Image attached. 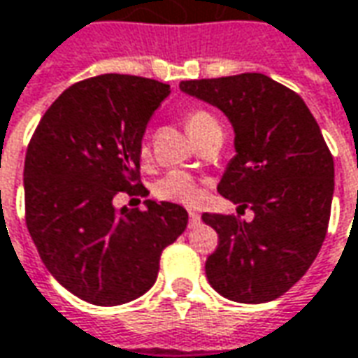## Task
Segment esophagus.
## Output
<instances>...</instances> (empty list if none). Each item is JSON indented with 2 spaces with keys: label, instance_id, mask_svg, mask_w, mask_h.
Instances as JSON below:
<instances>
[{
  "label": "esophagus",
  "instance_id": "1",
  "mask_svg": "<svg viewBox=\"0 0 358 358\" xmlns=\"http://www.w3.org/2000/svg\"><path fill=\"white\" fill-rule=\"evenodd\" d=\"M201 222V215L196 210H189V227H196Z\"/></svg>",
  "mask_w": 358,
  "mask_h": 358
}]
</instances>
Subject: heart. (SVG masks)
Wrapping results in <instances>:
<instances>
[{"instance_id":"b5f03b06","label":"heart","mask_w":358,"mask_h":358,"mask_svg":"<svg viewBox=\"0 0 358 358\" xmlns=\"http://www.w3.org/2000/svg\"><path fill=\"white\" fill-rule=\"evenodd\" d=\"M185 126H187V131L191 134V138L195 141L201 140L208 129L220 128L218 122L215 120V116L208 114L207 110H201V108H193V110L187 112ZM141 153L148 155V143L141 145ZM155 193H157V196H162V199H169V201H179V203L193 205V203H196L201 199V187H199V183L189 173L171 171V173H167L157 181Z\"/></svg>"}]
</instances>
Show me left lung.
<instances>
[{
  "label": "left lung",
  "mask_w": 358,
  "mask_h": 358,
  "mask_svg": "<svg viewBox=\"0 0 358 358\" xmlns=\"http://www.w3.org/2000/svg\"><path fill=\"white\" fill-rule=\"evenodd\" d=\"M185 94L218 108L234 128V151L218 193L234 215L203 220L217 230L207 258L208 284L238 303H266L309 270L327 234L335 165L317 122L301 96L260 73L183 80Z\"/></svg>",
  "instance_id": "1"
}]
</instances>
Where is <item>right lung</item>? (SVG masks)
Masks as SVG:
<instances>
[{
    "mask_svg": "<svg viewBox=\"0 0 358 358\" xmlns=\"http://www.w3.org/2000/svg\"><path fill=\"white\" fill-rule=\"evenodd\" d=\"M169 84L102 74L66 88L41 117L25 155V218L52 278L94 306H122L157 280L159 258L187 229L181 205L138 193L141 140Z\"/></svg>",
    "mask_w": 358,
    "mask_h": 358,
    "instance_id": "1",
    "label": "right lung"
}]
</instances>
